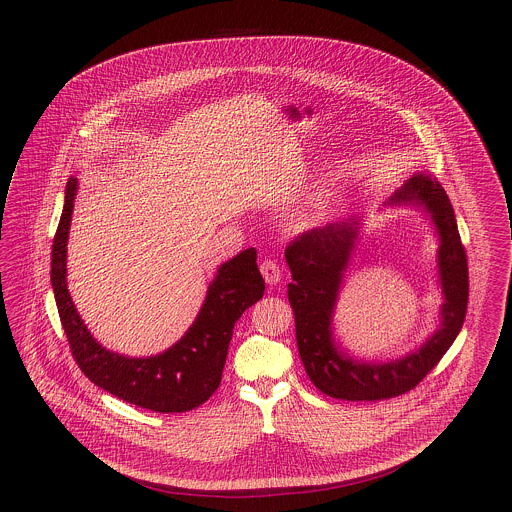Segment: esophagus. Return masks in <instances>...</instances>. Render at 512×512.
Here are the masks:
<instances>
[{
	"instance_id": "34e87169",
	"label": "esophagus",
	"mask_w": 512,
	"mask_h": 512,
	"mask_svg": "<svg viewBox=\"0 0 512 512\" xmlns=\"http://www.w3.org/2000/svg\"><path fill=\"white\" fill-rule=\"evenodd\" d=\"M261 274H263L267 284H278L280 282V267L272 259H265L261 263Z\"/></svg>"
}]
</instances>
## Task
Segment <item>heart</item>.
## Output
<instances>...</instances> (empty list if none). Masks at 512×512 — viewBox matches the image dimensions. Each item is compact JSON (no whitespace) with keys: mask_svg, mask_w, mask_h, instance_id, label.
Here are the masks:
<instances>
[{"mask_svg":"<svg viewBox=\"0 0 512 512\" xmlns=\"http://www.w3.org/2000/svg\"><path fill=\"white\" fill-rule=\"evenodd\" d=\"M315 219H317V217H313V215H311V217H305V219L299 220L295 226H297V228H305V226H309Z\"/></svg>","mask_w":512,"mask_h":512,"instance_id":"obj_1","label":"heart"}]
</instances>
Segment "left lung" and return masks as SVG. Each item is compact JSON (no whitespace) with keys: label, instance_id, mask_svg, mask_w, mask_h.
I'll return each mask as SVG.
<instances>
[{"label":"left lung","instance_id":"obj_1","mask_svg":"<svg viewBox=\"0 0 512 512\" xmlns=\"http://www.w3.org/2000/svg\"><path fill=\"white\" fill-rule=\"evenodd\" d=\"M391 203L422 205L439 234V278L445 293L441 328L416 353L384 365L359 363L336 349L332 311L343 270L357 240V220L313 228L286 247L292 270L288 297L295 315V340L303 366L318 390L343 401H380L414 390L438 365L463 328L468 307V263L455 211L445 190L424 172L391 197Z\"/></svg>","mask_w":512,"mask_h":512}]
</instances>
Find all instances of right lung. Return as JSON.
I'll return each instance as SVG.
<instances>
[{"label":"right lung","instance_id":"1","mask_svg":"<svg viewBox=\"0 0 512 512\" xmlns=\"http://www.w3.org/2000/svg\"><path fill=\"white\" fill-rule=\"evenodd\" d=\"M76 188L73 176L65 188V207L51 245V286L76 365L96 386L136 407L155 413L192 411L219 388L234 324L265 293L255 247L219 268L182 340L155 357H122L92 338L67 290V240Z\"/></svg>","mask_w":512,"mask_h":512}]
</instances>
